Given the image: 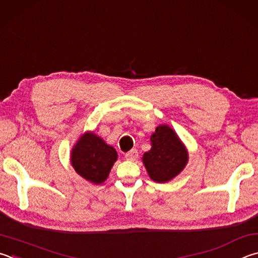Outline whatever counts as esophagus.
<instances>
[{
	"mask_svg": "<svg viewBox=\"0 0 258 258\" xmlns=\"http://www.w3.org/2000/svg\"><path fill=\"white\" fill-rule=\"evenodd\" d=\"M124 157L128 161H135L138 157V152H137V150H132L130 152L125 153Z\"/></svg>",
	"mask_w": 258,
	"mask_h": 258,
	"instance_id": "esophagus-1",
	"label": "esophagus"
}]
</instances>
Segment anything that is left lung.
<instances>
[{"instance_id":"1","label":"left lung","mask_w":258,"mask_h":258,"mask_svg":"<svg viewBox=\"0 0 258 258\" xmlns=\"http://www.w3.org/2000/svg\"><path fill=\"white\" fill-rule=\"evenodd\" d=\"M152 148L143 156L148 174L156 182H166L181 172L188 161L183 144L169 125H159L151 137Z\"/></svg>"}]
</instances>
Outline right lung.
<instances>
[{
    "instance_id": "obj_1",
    "label": "right lung",
    "mask_w": 258,
    "mask_h": 258,
    "mask_svg": "<svg viewBox=\"0 0 258 258\" xmlns=\"http://www.w3.org/2000/svg\"><path fill=\"white\" fill-rule=\"evenodd\" d=\"M116 159L114 148L92 133H86L71 153V163L76 172L96 184L105 181Z\"/></svg>"
}]
</instances>
